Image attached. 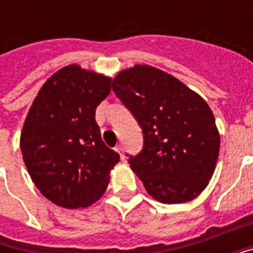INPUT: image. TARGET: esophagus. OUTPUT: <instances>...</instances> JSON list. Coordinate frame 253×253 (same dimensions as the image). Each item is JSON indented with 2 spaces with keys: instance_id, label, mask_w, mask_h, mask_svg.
I'll use <instances>...</instances> for the list:
<instances>
[{
  "instance_id": "obj_1",
  "label": "esophagus",
  "mask_w": 253,
  "mask_h": 253,
  "mask_svg": "<svg viewBox=\"0 0 253 253\" xmlns=\"http://www.w3.org/2000/svg\"><path fill=\"white\" fill-rule=\"evenodd\" d=\"M115 150L118 152V153L121 154L122 160H125V154H123V145H118V146L115 148Z\"/></svg>"
}]
</instances>
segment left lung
<instances>
[{
  "mask_svg": "<svg viewBox=\"0 0 253 253\" xmlns=\"http://www.w3.org/2000/svg\"><path fill=\"white\" fill-rule=\"evenodd\" d=\"M112 89L139 123L143 149L128 163L156 201L186 203L212 177L219 132L202 96L173 76L150 65L116 74Z\"/></svg>",
  "mask_w": 253,
  "mask_h": 253,
  "instance_id": "obj_1",
  "label": "left lung"
}]
</instances>
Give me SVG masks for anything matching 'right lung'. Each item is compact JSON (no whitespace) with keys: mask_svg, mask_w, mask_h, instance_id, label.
<instances>
[{"mask_svg":"<svg viewBox=\"0 0 253 253\" xmlns=\"http://www.w3.org/2000/svg\"><path fill=\"white\" fill-rule=\"evenodd\" d=\"M111 77L76 63L43 84L20 135L23 160L41 194L65 209L88 207L108 187L119 154L101 139L96 108Z\"/></svg>","mask_w":253,"mask_h":253,"instance_id":"add662e5","label":"right lung"}]
</instances>
